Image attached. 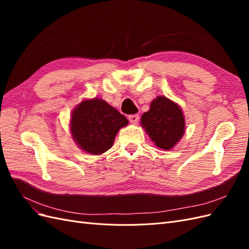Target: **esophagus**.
<instances>
[{
  "label": "esophagus",
  "instance_id": "esophagus-1",
  "mask_svg": "<svg viewBox=\"0 0 249 249\" xmlns=\"http://www.w3.org/2000/svg\"><path fill=\"white\" fill-rule=\"evenodd\" d=\"M129 120H130V123H131V124H136L138 123V120H139V116H138L137 114L130 115V116H129Z\"/></svg>",
  "mask_w": 249,
  "mask_h": 249
}]
</instances>
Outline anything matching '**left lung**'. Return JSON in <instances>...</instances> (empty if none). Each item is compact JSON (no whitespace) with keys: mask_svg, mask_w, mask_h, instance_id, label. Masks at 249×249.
I'll return each mask as SVG.
<instances>
[{"mask_svg":"<svg viewBox=\"0 0 249 249\" xmlns=\"http://www.w3.org/2000/svg\"><path fill=\"white\" fill-rule=\"evenodd\" d=\"M141 125L155 144L165 150L175 146L185 133L182 109L165 96L150 103L149 110L141 116Z\"/></svg>","mask_w":249,"mask_h":249,"instance_id":"8db88e82","label":"left lung"}]
</instances>
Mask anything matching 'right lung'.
Masks as SVG:
<instances>
[{
  "label": "right lung",
  "mask_w": 249,
  "mask_h": 249,
  "mask_svg": "<svg viewBox=\"0 0 249 249\" xmlns=\"http://www.w3.org/2000/svg\"><path fill=\"white\" fill-rule=\"evenodd\" d=\"M129 120L102 99L85 100L73 109L71 136L79 147L91 155H101L112 147L116 134Z\"/></svg>",
  "instance_id": "1"
}]
</instances>
